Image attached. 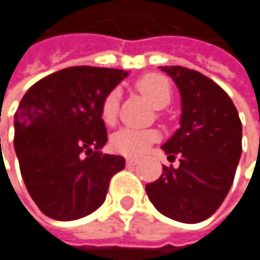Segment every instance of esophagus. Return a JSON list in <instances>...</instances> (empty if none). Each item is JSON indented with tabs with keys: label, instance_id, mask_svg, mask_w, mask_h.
<instances>
[{
	"label": "esophagus",
	"instance_id": "34e87169",
	"mask_svg": "<svg viewBox=\"0 0 260 260\" xmlns=\"http://www.w3.org/2000/svg\"><path fill=\"white\" fill-rule=\"evenodd\" d=\"M137 162H138V159H135V158H128V159H126V166H128V167L135 166Z\"/></svg>",
	"mask_w": 260,
	"mask_h": 260
}]
</instances>
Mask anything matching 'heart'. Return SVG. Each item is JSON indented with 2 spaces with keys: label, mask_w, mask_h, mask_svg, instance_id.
I'll return each instance as SVG.
<instances>
[{
  "label": "heart",
  "mask_w": 260,
  "mask_h": 260,
  "mask_svg": "<svg viewBox=\"0 0 260 260\" xmlns=\"http://www.w3.org/2000/svg\"><path fill=\"white\" fill-rule=\"evenodd\" d=\"M135 87L138 91L155 107L164 108L172 101V85L170 81L159 74H147L137 79ZM120 91L113 88L107 93L101 105V119L105 125H114L119 113ZM159 140V132L156 129H135L122 128L111 135V146L116 152L125 156H138L147 150L150 144Z\"/></svg>",
  "instance_id": "obj_1"
}]
</instances>
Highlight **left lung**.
Segmentation results:
<instances>
[{
    "label": "left lung",
    "mask_w": 260,
    "mask_h": 260,
    "mask_svg": "<svg viewBox=\"0 0 260 260\" xmlns=\"http://www.w3.org/2000/svg\"><path fill=\"white\" fill-rule=\"evenodd\" d=\"M176 82L182 98L181 128L162 146L179 167L146 185L149 200L166 217L181 223L209 218L234 183L242 152V125L229 94L203 74L161 66Z\"/></svg>",
    "instance_id": "obj_1"
}]
</instances>
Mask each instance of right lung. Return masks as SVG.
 <instances>
[{
	"instance_id": "right-lung-1",
	"label": "right lung",
	"mask_w": 260,
	"mask_h": 260,
	"mask_svg": "<svg viewBox=\"0 0 260 260\" xmlns=\"http://www.w3.org/2000/svg\"><path fill=\"white\" fill-rule=\"evenodd\" d=\"M128 72L74 66L51 74L22 98L15 113V150L26 189L49 218L78 220L107 197L125 158L101 149L108 140L101 105Z\"/></svg>"
}]
</instances>
